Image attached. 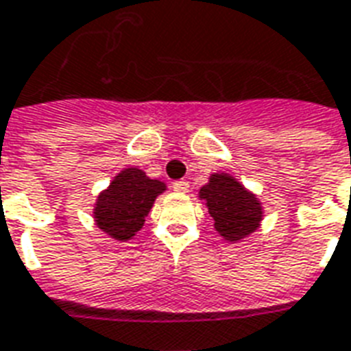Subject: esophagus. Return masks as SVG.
<instances>
[{"label":"esophagus","mask_w":351,"mask_h":351,"mask_svg":"<svg viewBox=\"0 0 351 351\" xmlns=\"http://www.w3.org/2000/svg\"><path fill=\"white\" fill-rule=\"evenodd\" d=\"M173 189L178 193H186L189 189V184L186 180H176V182H173Z\"/></svg>","instance_id":"1"}]
</instances>
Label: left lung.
Instances as JSON below:
<instances>
[{
  "mask_svg": "<svg viewBox=\"0 0 351 351\" xmlns=\"http://www.w3.org/2000/svg\"><path fill=\"white\" fill-rule=\"evenodd\" d=\"M199 197L206 202L214 228L227 241H241L261 227L262 204L234 176L214 173Z\"/></svg>",
  "mask_w": 351,
  "mask_h": 351,
  "instance_id": "8db88e82",
  "label": "left lung"
}]
</instances>
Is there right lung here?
<instances>
[{"label": "right lung", "instance_id": "1", "mask_svg": "<svg viewBox=\"0 0 351 351\" xmlns=\"http://www.w3.org/2000/svg\"><path fill=\"white\" fill-rule=\"evenodd\" d=\"M165 188V184L149 178L141 169H123L96 199L93 212L96 227L113 240H132L145 225L156 197Z\"/></svg>", "mask_w": 351, "mask_h": 351}]
</instances>
